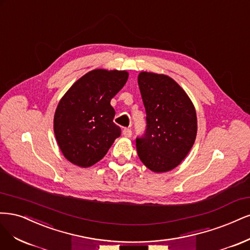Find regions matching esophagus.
I'll list each match as a JSON object with an SVG mask.
<instances>
[{
	"label": "esophagus",
	"instance_id": "34e87169",
	"mask_svg": "<svg viewBox=\"0 0 250 250\" xmlns=\"http://www.w3.org/2000/svg\"><path fill=\"white\" fill-rule=\"evenodd\" d=\"M123 135L125 137H126V138H130V137L132 136V130H131V128H124Z\"/></svg>",
	"mask_w": 250,
	"mask_h": 250
}]
</instances>
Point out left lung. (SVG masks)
Returning a JSON list of instances; mask_svg holds the SVG:
<instances>
[{
    "label": "left lung",
    "mask_w": 250,
    "mask_h": 250,
    "mask_svg": "<svg viewBox=\"0 0 250 250\" xmlns=\"http://www.w3.org/2000/svg\"><path fill=\"white\" fill-rule=\"evenodd\" d=\"M138 85L146 130L137 137V152L154 172L172 170L186 158L197 133L195 108L183 88L165 75L142 71Z\"/></svg>",
    "instance_id": "obj_1"
}]
</instances>
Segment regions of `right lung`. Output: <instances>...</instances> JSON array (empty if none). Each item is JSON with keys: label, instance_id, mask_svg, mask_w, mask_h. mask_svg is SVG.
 Returning <instances> with one entry per match:
<instances>
[{"label": "right lung", "instance_id": "add662e5", "mask_svg": "<svg viewBox=\"0 0 250 250\" xmlns=\"http://www.w3.org/2000/svg\"><path fill=\"white\" fill-rule=\"evenodd\" d=\"M127 78L125 70L94 69L80 78L60 100L54 132L63 156L72 164L94 165L120 136L110 102Z\"/></svg>", "mask_w": 250, "mask_h": 250}]
</instances>
